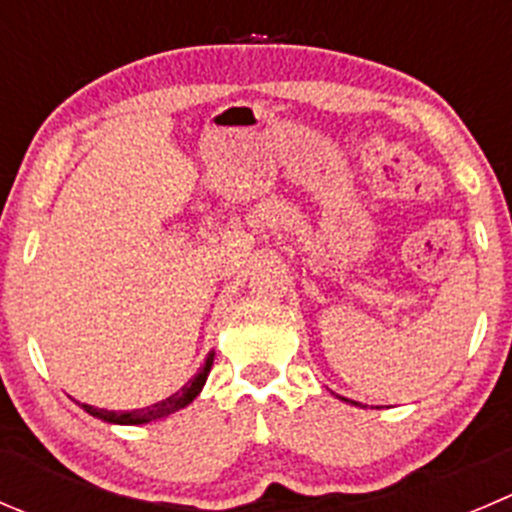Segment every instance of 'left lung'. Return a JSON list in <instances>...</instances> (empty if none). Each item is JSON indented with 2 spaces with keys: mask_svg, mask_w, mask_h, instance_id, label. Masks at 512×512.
Segmentation results:
<instances>
[{
  "mask_svg": "<svg viewBox=\"0 0 512 512\" xmlns=\"http://www.w3.org/2000/svg\"><path fill=\"white\" fill-rule=\"evenodd\" d=\"M340 400H345V398H340ZM355 405H357V403H355Z\"/></svg>",
  "mask_w": 512,
  "mask_h": 512,
  "instance_id": "obj_1",
  "label": "left lung"
}]
</instances>
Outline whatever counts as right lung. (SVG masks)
<instances>
[{
  "label": "right lung",
  "instance_id": "add662e5",
  "mask_svg": "<svg viewBox=\"0 0 512 512\" xmlns=\"http://www.w3.org/2000/svg\"><path fill=\"white\" fill-rule=\"evenodd\" d=\"M212 362H215V350L207 352L205 365L197 370V375L192 377V380H187L185 385L177 390V393H172L170 398L160 400V403L150 405V408L127 410V413H114V410L82 405V410L84 413L92 415V418H99V420H104V423H112V425H145V423H152V420H162V418H167V415L177 413V410L187 408V405H190L192 400L202 393V388H205V382H207V375H210V370H212Z\"/></svg>",
  "mask_w": 512,
  "mask_h": 512
}]
</instances>
